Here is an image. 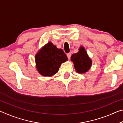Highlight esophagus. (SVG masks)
Here are the masks:
<instances>
[{"mask_svg":"<svg viewBox=\"0 0 123 123\" xmlns=\"http://www.w3.org/2000/svg\"><path fill=\"white\" fill-rule=\"evenodd\" d=\"M67 56L68 59L69 60L70 57H71V54H70V53H68L67 54Z\"/></svg>","mask_w":123,"mask_h":123,"instance_id":"esophagus-1","label":"esophagus"}]
</instances>
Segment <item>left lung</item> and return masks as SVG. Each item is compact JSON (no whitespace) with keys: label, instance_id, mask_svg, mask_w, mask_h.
Segmentation results:
<instances>
[{"label":"left lung","instance_id":"1","mask_svg":"<svg viewBox=\"0 0 123 123\" xmlns=\"http://www.w3.org/2000/svg\"><path fill=\"white\" fill-rule=\"evenodd\" d=\"M70 60L73 62L76 72L80 74L88 71L92 64V61L83 46L80 47L78 53L73 54Z\"/></svg>","mask_w":123,"mask_h":123}]
</instances>
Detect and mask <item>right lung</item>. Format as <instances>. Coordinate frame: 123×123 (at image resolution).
Returning <instances> with one entry per match:
<instances>
[{"mask_svg": "<svg viewBox=\"0 0 123 123\" xmlns=\"http://www.w3.org/2000/svg\"><path fill=\"white\" fill-rule=\"evenodd\" d=\"M67 60L63 50L58 49L51 42L39 50L35 55L36 69L44 76L54 75L59 71L61 64Z\"/></svg>", "mask_w": 123, "mask_h": 123, "instance_id": "add662e5", "label": "right lung"}]
</instances>
